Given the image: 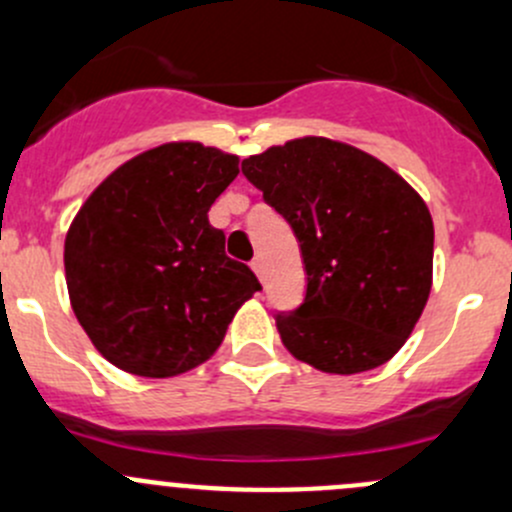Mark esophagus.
Listing matches in <instances>:
<instances>
[{"instance_id": "obj_1", "label": "esophagus", "mask_w": 512, "mask_h": 512, "mask_svg": "<svg viewBox=\"0 0 512 512\" xmlns=\"http://www.w3.org/2000/svg\"><path fill=\"white\" fill-rule=\"evenodd\" d=\"M252 270H255V275L260 277V280H262V277H265V262H262L260 255H257L255 260H252Z\"/></svg>"}]
</instances>
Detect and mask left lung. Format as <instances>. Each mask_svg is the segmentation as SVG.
Wrapping results in <instances>:
<instances>
[{"instance_id":"1","label":"left lung","mask_w":512,"mask_h":512,"mask_svg":"<svg viewBox=\"0 0 512 512\" xmlns=\"http://www.w3.org/2000/svg\"><path fill=\"white\" fill-rule=\"evenodd\" d=\"M242 173L302 250L307 297L277 314L287 352L342 376L386 364L433 285V220L421 195L379 158L322 136L245 158Z\"/></svg>"}]
</instances>
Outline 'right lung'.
Listing matches in <instances>:
<instances>
[{
  "label": "right lung",
  "instance_id": "obj_1",
  "mask_svg": "<svg viewBox=\"0 0 512 512\" xmlns=\"http://www.w3.org/2000/svg\"><path fill=\"white\" fill-rule=\"evenodd\" d=\"M240 158L173 141L118 165L64 240L71 309L103 359L148 379L185 374L218 352L252 299L255 272L225 255L208 210Z\"/></svg>",
  "mask_w": 512,
  "mask_h": 512
}]
</instances>
